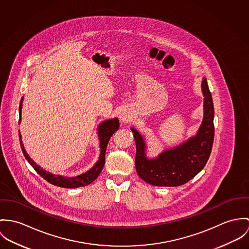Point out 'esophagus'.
Instances as JSON below:
<instances>
[{
  "mask_svg": "<svg viewBox=\"0 0 249 249\" xmlns=\"http://www.w3.org/2000/svg\"><path fill=\"white\" fill-rule=\"evenodd\" d=\"M131 116H132V115L130 114V112H128V111H122V112L119 114V119H120V121H121L122 123H126V122L130 121Z\"/></svg>",
  "mask_w": 249,
  "mask_h": 249,
  "instance_id": "esophagus-1",
  "label": "esophagus"
}]
</instances>
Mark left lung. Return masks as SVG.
<instances>
[{"label":"left lung","mask_w":249,"mask_h":249,"mask_svg":"<svg viewBox=\"0 0 249 249\" xmlns=\"http://www.w3.org/2000/svg\"><path fill=\"white\" fill-rule=\"evenodd\" d=\"M203 118L196 134L181 144L165 149L157 158L149 159L145 139L131 128L137 146L136 169L147 183L155 186L175 187L192 179L206 164L214 141V105L205 77L201 81Z\"/></svg>","instance_id":"8db88e82"}]
</instances>
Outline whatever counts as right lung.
<instances>
[{
	"label": "right lung",
	"instance_id": "add662e5",
	"mask_svg": "<svg viewBox=\"0 0 249 249\" xmlns=\"http://www.w3.org/2000/svg\"><path fill=\"white\" fill-rule=\"evenodd\" d=\"M23 100H24V97L21 98L20 107H19V114H20L19 122L22 119ZM118 128H119V121H118V118H116V117L105 120L98 125L97 133H98V138H99V146L101 149L99 159L96 161V163L92 166L89 171L85 172L81 175H78L76 177H64L62 175H53V174L44 170L42 167L36 164V162L34 160H32L30 159V157L28 156V154L24 147V144L22 141V136H21L20 132H19V138H20L21 149H22V152H23L26 160L43 178H45L50 183H52L55 186H59V187L78 188V187H82V186L90 184L100 175V173L104 167V164H105V154H106V149H107L109 140L111 136L118 130Z\"/></svg>",
	"mask_w": 249,
	"mask_h": 249
}]
</instances>
